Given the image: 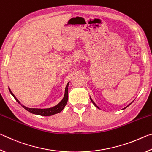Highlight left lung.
I'll return each mask as SVG.
<instances>
[{
  "label": "left lung",
  "instance_id": "1",
  "mask_svg": "<svg viewBox=\"0 0 152 152\" xmlns=\"http://www.w3.org/2000/svg\"><path fill=\"white\" fill-rule=\"evenodd\" d=\"M91 101H92V103H93V104H94V106H95V107H97V108H98V109H99V107H98V106H97V105H96V104H95V103H94V102L93 101H92V99H91ZM130 104H129V105H128V106H127V107H125V108H124V109H126V108H127V107H129V105H130Z\"/></svg>",
  "mask_w": 152,
  "mask_h": 152
}]
</instances>
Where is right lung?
I'll return each instance as SVG.
<instances>
[{"label":"right lung","mask_w":152,"mask_h":152,"mask_svg":"<svg viewBox=\"0 0 152 152\" xmlns=\"http://www.w3.org/2000/svg\"><path fill=\"white\" fill-rule=\"evenodd\" d=\"M68 84H69V82L67 84V85L66 86L65 94H64L63 99L61 100V101L59 102L57 105H56V106L51 108H48V109H33V108H28V107H25L24 105H23L20 103L19 100L15 97L13 93L11 91V89L9 88V89L10 92H11V94H12V96L15 98V99L16 100L17 102L21 104V106L23 107L25 109H26L27 111L33 114L41 115V116H51V115L57 114V113L61 112L66 105L67 102H68Z\"/></svg>","instance_id":"right-lung-1"}]
</instances>
